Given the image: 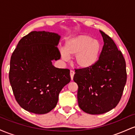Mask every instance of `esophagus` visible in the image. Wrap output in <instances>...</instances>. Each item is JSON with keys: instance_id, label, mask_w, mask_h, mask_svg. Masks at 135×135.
<instances>
[{"instance_id": "34e87169", "label": "esophagus", "mask_w": 135, "mask_h": 135, "mask_svg": "<svg viewBox=\"0 0 135 135\" xmlns=\"http://www.w3.org/2000/svg\"><path fill=\"white\" fill-rule=\"evenodd\" d=\"M74 74H75V72H74V70H71L70 72V77H71V79H73V77H74Z\"/></svg>"}]
</instances>
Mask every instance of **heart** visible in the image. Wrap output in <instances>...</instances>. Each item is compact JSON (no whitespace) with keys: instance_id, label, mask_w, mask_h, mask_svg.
I'll return each instance as SVG.
<instances>
[{"instance_id":"b5f03b06","label":"heart","mask_w":135,"mask_h":135,"mask_svg":"<svg viewBox=\"0 0 135 135\" xmlns=\"http://www.w3.org/2000/svg\"><path fill=\"white\" fill-rule=\"evenodd\" d=\"M65 52L61 51L63 60L69 56H75L74 61L79 67L89 69L94 66L100 58L101 46L99 42L92 37L82 35L71 38L66 43Z\"/></svg>"}]
</instances>
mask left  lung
I'll return each mask as SVG.
<instances>
[{
  "label": "left lung",
  "mask_w": 135,
  "mask_h": 135,
  "mask_svg": "<svg viewBox=\"0 0 135 135\" xmlns=\"http://www.w3.org/2000/svg\"><path fill=\"white\" fill-rule=\"evenodd\" d=\"M104 45L97 63L89 69H75L79 107L89 114H102L115 108L126 83V61L112 38L100 30Z\"/></svg>",
  "instance_id": "8db88e82"
}]
</instances>
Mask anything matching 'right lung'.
<instances>
[{"label": "right lung", "instance_id": "add662e5", "mask_svg": "<svg viewBox=\"0 0 135 135\" xmlns=\"http://www.w3.org/2000/svg\"><path fill=\"white\" fill-rule=\"evenodd\" d=\"M60 38L52 32L33 31L20 40L12 54L9 82L16 102L28 112H50L70 81L69 69L52 65V60L61 58L57 47Z\"/></svg>", "mask_w": 135, "mask_h": 135}]
</instances>
